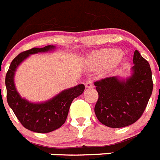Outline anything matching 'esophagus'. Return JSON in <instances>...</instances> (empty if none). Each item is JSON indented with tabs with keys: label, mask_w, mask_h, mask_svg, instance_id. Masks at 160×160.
<instances>
[{
	"label": "esophagus",
	"mask_w": 160,
	"mask_h": 160,
	"mask_svg": "<svg viewBox=\"0 0 160 160\" xmlns=\"http://www.w3.org/2000/svg\"><path fill=\"white\" fill-rule=\"evenodd\" d=\"M85 86L87 88H92L93 87V80L91 78L87 79L86 82H85Z\"/></svg>",
	"instance_id": "1"
}]
</instances>
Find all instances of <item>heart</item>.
Wrapping results in <instances>:
<instances>
[{
	"mask_svg": "<svg viewBox=\"0 0 160 160\" xmlns=\"http://www.w3.org/2000/svg\"><path fill=\"white\" fill-rule=\"evenodd\" d=\"M122 56L118 49H105L94 57V62L99 67H107L114 64Z\"/></svg>",
	"mask_w": 160,
	"mask_h": 160,
	"instance_id": "obj_1",
	"label": "heart"
}]
</instances>
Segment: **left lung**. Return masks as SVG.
<instances>
[{
	"instance_id": "8db88e82",
	"label": "left lung",
	"mask_w": 160,
	"mask_h": 160,
	"mask_svg": "<svg viewBox=\"0 0 160 160\" xmlns=\"http://www.w3.org/2000/svg\"><path fill=\"white\" fill-rule=\"evenodd\" d=\"M133 74L127 81L108 77L96 81L98 98L96 117L109 128H119L134 123L143 114L153 90L152 70L138 50L134 53Z\"/></svg>"
}]
</instances>
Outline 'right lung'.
<instances>
[{"mask_svg": "<svg viewBox=\"0 0 160 160\" xmlns=\"http://www.w3.org/2000/svg\"><path fill=\"white\" fill-rule=\"evenodd\" d=\"M53 48V46H47L43 48H32L22 52L12 61L5 76L8 106L24 128L38 133L51 132L61 128L66 122L73 100L82 94L85 90L84 85H78L61 92L53 99L39 104L23 99L17 92L13 77L14 72L20 63L29 54L49 51Z\"/></svg>", "mask_w": 160, "mask_h": 160, "instance_id": "add662e5", "label": "right lung"}]
</instances>
